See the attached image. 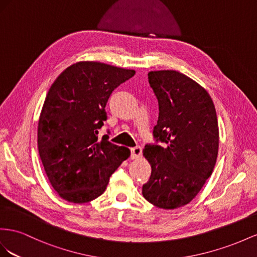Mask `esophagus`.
Segmentation results:
<instances>
[{"mask_svg": "<svg viewBox=\"0 0 257 257\" xmlns=\"http://www.w3.org/2000/svg\"><path fill=\"white\" fill-rule=\"evenodd\" d=\"M141 155H142L141 146H136V148L131 149V158H133V159L140 158Z\"/></svg>", "mask_w": 257, "mask_h": 257, "instance_id": "esophagus-1", "label": "esophagus"}]
</instances>
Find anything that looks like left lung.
Returning a JSON list of instances; mask_svg holds the SVG:
<instances>
[{"label": "left lung", "mask_w": 257, "mask_h": 257, "mask_svg": "<svg viewBox=\"0 0 257 257\" xmlns=\"http://www.w3.org/2000/svg\"><path fill=\"white\" fill-rule=\"evenodd\" d=\"M149 83L158 100L159 115L143 155L152 167L143 197L161 209L189 203L211 177L218 153V123L208 91L173 70L151 71Z\"/></svg>", "instance_id": "left-lung-1"}]
</instances>
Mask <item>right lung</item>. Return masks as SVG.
Listing matches in <instances>:
<instances>
[{
  "label": "right lung",
  "mask_w": 257,
  "mask_h": 257,
  "mask_svg": "<svg viewBox=\"0 0 257 257\" xmlns=\"http://www.w3.org/2000/svg\"><path fill=\"white\" fill-rule=\"evenodd\" d=\"M135 70L97 61L70 65L49 88L38 127V148L51 186L64 200L85 203L104 193L129 149L99 139L106 102Z\"/></svg>",
  "instance_id": "1"
}]
</instances>
